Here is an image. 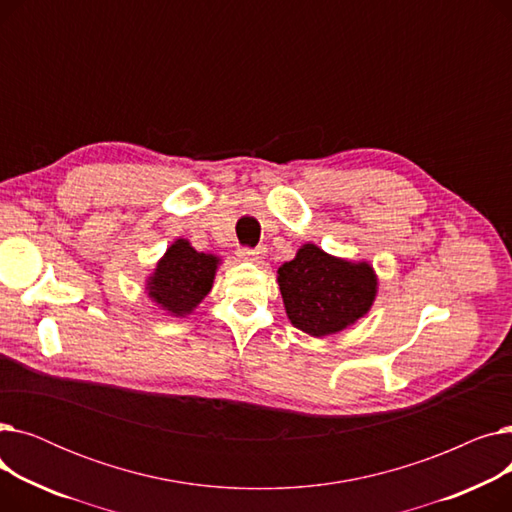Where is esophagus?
Returning <instances> with one entry per match:
<instances>
[{"mask_svg":"<svg viewBox=\"0 0 512 512\" xmlns=\"http://www.w3.org/2000/svg\"><path fill=\"white\" fill-rule=\"evenodd\" d=\"M263 255H265L263 247H259V249H240L238 251V257L245 259V261H259Z\"/></svg>","mask_w":512,"mask_h":512,"instance_id":"1","label":"esophagus"}]
</instances>
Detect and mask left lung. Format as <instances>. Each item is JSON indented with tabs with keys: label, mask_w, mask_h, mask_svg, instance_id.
<instances>
[{
	"label": "left lung",
	"mask_w": 512,
	"mask_h": 512,
	"mask_svg": "<svg viewBox=\"0 0 512 512\" xmlns=\"http://www.w3.org/2000/svg\"><path fill=\"white\" fill-rule=\"evenodd\" d=\"M278 286L290 324L313 338L355 326L378 297V274L369 261L326 253L313 242L278 267Z\"/></svg>",
	"instance_id": "left-lung-1"
}]
</instances>
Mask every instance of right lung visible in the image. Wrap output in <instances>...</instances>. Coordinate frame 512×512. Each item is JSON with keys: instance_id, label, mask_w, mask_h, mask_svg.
Here are the masks:
<instances>
[{"instance_id": "1", "label": "right lung", "mask_w": 512, "mask_h": 512, "mask_svg": "<svg viewBox=\"0 0 512 512\" xmlns=\"http://www.w3.org/2000/svg\"><path fill=\"white\" fill-rule=\"evenodd\" d=\"M222 259L197 251L186 238H176L145 280V292L172 317L191 315L207 297Z\"/></svg>"}]
</instances>
